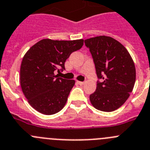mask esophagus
<instances>
[{"mask_svg":"<svg viewBox=\"0 0 150 150\" xmlns=\"http://www.w3.org/2000/svg\"><path fill=\"white\" fill-rule=\"evenodd\" d=\"M77 83H78V84H80V85H83L84 84V82H83V81H77Z\"/></svg>","mask_w":150,"mask_h":150,"instance_id":"1","label":"esophagus"}]
</instances>
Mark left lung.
<instances>
[{
  "mask_svg": "<svg viewBox=\"0 0 150 150\" xmlns=\"http://www.w3.org/2000/svg\"><path fill=\"white\" fill-rule=\"evenodd\" d=\"M84 42L93 58L97 77L102 80L90 96V102L97 110L114 111L125 103L133 90L134 61L127 49L110 36H96Z\"/></svg>",
  "mask_w": 150,
  "mask_h": 150,
  "instance_id": "8db88e82",
  "label": "left lung"
}]
</instances>
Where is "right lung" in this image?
Returning <instances> with one entry per match:
<instances>
[{"mask_svg":"<svg viewBox=\"0 0 150 150\" xmlns=\"http://www.w3.org/2000/svg\"><path fill=\"white\" fill-rule=\"evenodd\" d=\"M83 45V40L44 39L26 52L20 69V83L28 103L35 110L52 115L65 106L75 81L57 78L54 72L65 69L66 60Z\"/></svg>","mask_w":150,"mask_h":150,"instance_id":"1","label":"right lung"}]
</instances>
